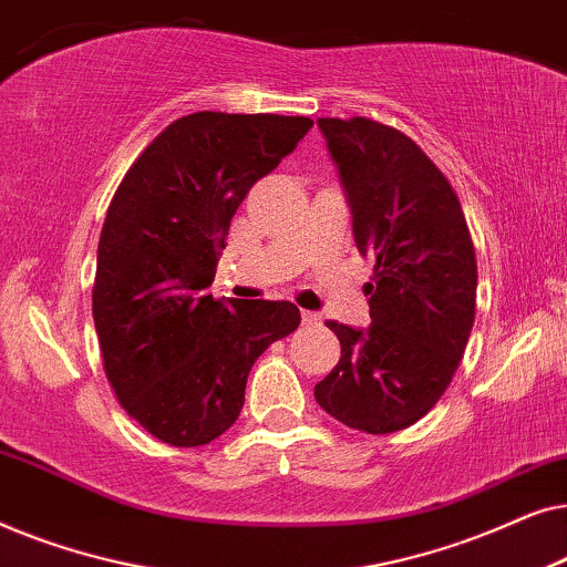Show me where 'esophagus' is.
I'll list each match as a JSON object with an SVG mask.
<instances>
[{
	"mask_svg": "<svg viewBox=\"0 0 567 567\" xmlns=\"http://www.w3.org/2000/svg\"><path fill=\"white\" fill-rule=\"evenodd\" d=\"M301 322H305L307 328H317V324L322 322V317L317 312H307V309H305V312H301Z\"/></svg>",
	"mask_w": 567,
	"mask_h": 567,
	"instance_id": "1",
	"label": "esophagus"
}]
</instances>
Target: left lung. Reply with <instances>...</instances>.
<instances>
[{
    "mask_svg": "<svg viewBox=\"0 0 567 567\" xmlns=\"http://www.w3.org/2000/svg\"><path fill=\"white\" fill-rule=\"evenodd\" d=\"M338 165L361 255L374 258L367 330L328 322L338 367L315 386L348 429L392 433L441 400L475 322L477 260L460 198L402 131L371 118H317Z\"/></svg>",
    "mask_w": 567,
    "mask_h": 567,
    "instance_id": "8db88e82",
    "label": "left lung"
}]
</instances>
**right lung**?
Wrapping results in <instances>:
<instances>
[{
  "instance_id": "add662e5",
  "label": "right lung",
  "mask_w": 567,
  "mask_h": 567,
  "mask_svg": "<svg viewBox=\"0 0 567 567\" xmlns=\"http://www.w3.org/2000/svg\"><path fill=\"white\" fill-rule=\"evenodd\" d=\"M312 126L305 115H183L107 206L92 286L103 369L123 410L169 446L221 436L252 363L299 328L291 301H221L206 289L247 190Z\"/></svg>"
}]
</instances>
